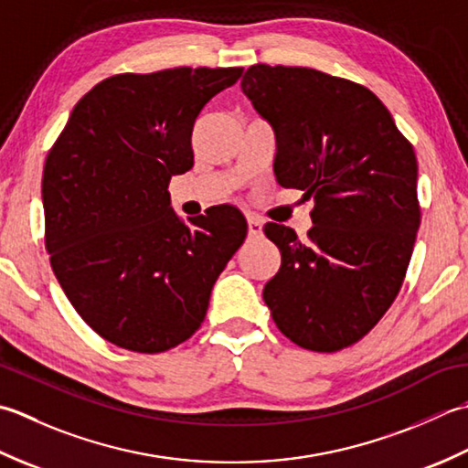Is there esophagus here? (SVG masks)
Here are the masks:
<instances>
[{"mask_svg":"<svg viewBox=\"0 0 468 468\" xmlns=\"http://www.w3.org/2000/svg\"><path fill=\"white\" fill-rule=\"evenodd\" d=\"M246 220H248V232H250L252 236H256V234H261V232H262V222H261V218H259V216L248 214V216H246Z\"/></svg>","mask_w":468,"mask_h":468,"instance_id":"obj_1","label":"esophagus"}]
</instances>
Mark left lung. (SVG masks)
Returning a JSON list of instances; mask_svg holds the SVG:
<instances>
[{"mask_svg":"<svg viewBox=\"0 0 468 468\" xmlns=\"http://www.w3.org/2000/svg\"><path fill=\"white\" fill-rule=\"evenodd\" d=\"M242 92L276 139L274 176L313 197V228L269 222L281 269L262 297L284 335L339 351L384 317L402 287L420 226L418 161L374 92L303 66L254 64Z\"/></svg>","mask_w":468,"mask_h":468,"instance_id":"8db88e82","label":"left lung"}]
</instances>
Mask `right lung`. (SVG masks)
Instances as JSON below:
<instances>
[{
  "mask_svg": "<svg viewBox=\"0 0 468 468\" xmlns=\"http://www.w3.org/2000/svg\"><path fill=\"white\" fill-rule=\"evenodd\" d=\"M242 69L117 74L76 102L42 177L46 250L66 297L102 339L161 354L202 325L246 238L234 206L184 224L169 179L194 165L192 131Z\"/></svg>",
  "mask_w": 468,
  "mask_h": 468,
  "instance_id": "right-lung-1",
  "label": "right lung"
}]
</instances>
